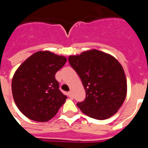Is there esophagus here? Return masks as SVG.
Segmentation results:
<instances>
[{
    "label": "esophagus",
    "instance_id": "1",
    "mask_svg": "<svg viewBox=\"0 0 148 148\" xmlns=\"http://www.w3.org/2000/svg\"><path fill=\"white\" fill-rule=\"evenodd\" d=\"M68 95H69V97L70 98H73V93H72L71 91H70V92H68Z\"/></svg>",
    "mask_w": 148,
    "mask_h": 148
}]
</instances>
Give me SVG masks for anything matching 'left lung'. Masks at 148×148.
I'll return each mask as SVG.
<instances>
[{
	"label": "left lung",
	"mask_w": 148,
	"mask_h": 148,
	"mask_svg": "<svg viewBox=\"0 0 148 148\" xmlns=\"http://www.w3.org/2000/svg\"><path fill=\"white\" fill-rule=\"evenodd\" d=\"M68 61L80 77L86 98L77 106L95 119H106L118 111L127 94V82L122 66L113 56L101 51L84 52Z\"/></svg>",
	"instance_id": "1"
}]
</instances>
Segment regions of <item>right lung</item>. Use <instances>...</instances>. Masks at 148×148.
Masks as SVG:
<instances>
[{"label": "right lung", "mask_w": 148, "mask_h": 148, "mask_svg": "<svg viewBox=\"0 0 148 148\" xmlns=\"http://www.w3.org/2000/svg\"><path fill=\"white\" fill-rule=\"evenodd\" d=\"M66 58L48 51H39L27 58L13 76L12 91L17 107L33 121L53 118L67 99L59 90L55 75Z\"/></svg>", "instance_id": "1"}]
</instances>
